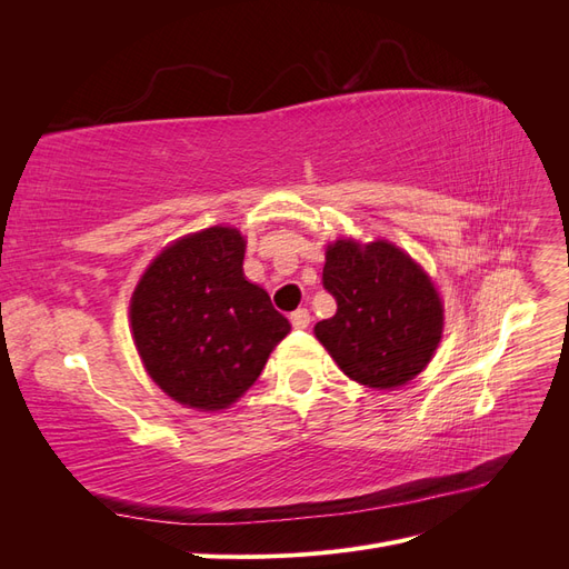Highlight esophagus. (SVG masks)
<instances>
[{
	"label": "esophagus",
	"instance_id": "esophagus-1",
	"mask_svg": "<svg viewBox=\"0 0 569 569\" xmlns=\"http://www.w3.org/2000/svg\"><path fill=\"white\" fill-rule=\"evenodd\" d=\"M289 320L297 327V330H303V327H308V322H311V313H308L306 308H297V311L289 316Z\"/></svg>",
	"mask_w": 569,
	"mask_h": 569
}]
</instances>
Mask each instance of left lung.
<instances>
[{
  "mask_svg": "<svg viewBox=\"0 0 569 569\" xmlns=\"http://www.w3.org/2000/svg\"><path fill=\"white\" fill-rule=\"evenodd\" d=\"M322 287L337 313L313 332L353 382L393 389L427 368L441 341L443 306L406 251L387 239H337L325 253Z\"/></svg>",
  "mask_w": 569,
  "mask_h": 569,
  "instance_id": "left-lung-1",
  "label": "left lung"
}]
</instances>
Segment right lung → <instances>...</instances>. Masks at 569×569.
Instances as JSON below:
<instances>
[{
  "label": "right lung",
  "mask_w": 569,
  "mask_h": 569,
  "mask_svg": "<svg viewBox=\"0 0 569 569\" xmlns=\"http://www.w3.org/2000/svg\"><path fill=\"white\" fill-rule=\"evenodd\" d=\"M244 249L234 228L187 234L153 258L132 291L137 353L187 408L232 406L291 330L268 291L244 278Z\"/></svg>",
  "instance_id": "1"
}]
</instances>
